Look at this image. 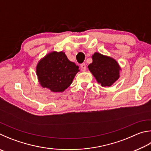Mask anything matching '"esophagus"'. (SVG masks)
Here are the masks:
<instances>
[{
	"label": "esophagus",
	"instance_id": "esophagus-1",
	"mask_svg": "<svg viewBox=\"0 0 151 151\" xmlns=\"http://www.w3.org/2000/svg\"><path fill=\"white\" fill-rule=\"evenodd\" d=\"M81 69L83 70V71L86 70V64H85V63L81 64Z\"/></svg>",
	"mask_w": 151,
	"mask_h": 151
}]
</instances>
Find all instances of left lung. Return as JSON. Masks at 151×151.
<instances>
[{"label": "left lung", "instance_id": "obj_1", "mask_svg": "<svg viewBox=\"0 0 151 151\" xmlns=\"http://www.w3.org/2000/svg\"><path fill=\"white\" fill-rule=\"evenodd\" d=\"M92 60L88 67L101 86H110L119 78L121 68L116 60L98 53L93 55Z\"/></svg>", "mask_w": 151, "mask_h": 151}]
</instances>
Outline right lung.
I'll list each match as a JSON object with an SVG mask.
<instances>
[{"label": "right lung", "mask_w": 151, "mask_h": 151, "mask_svg": "<svg viewBox=\"0 0 151 151\" xmlns=\"http://www.w3.org/2000/svg\"><path fill=\"white\" fill-rule=\"evenodd\" d=\"M78 68L63 52L53 51L40 60L36 73L42 87L54 92H61L72 83Z\"/></svg>", "instance_id": "add662e5"}]
</instances>
